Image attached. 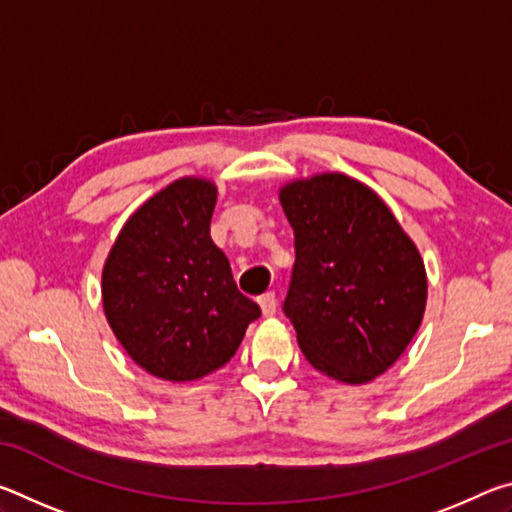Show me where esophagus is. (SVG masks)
<instances>
[{"label":"esophagus","instance_id":"esophagus-1","mask_svg":"<svg viewBox=\"0 0 512 512\" xmlns=\"http://www.w3.org/2000/svg\"><path fill=\"white\" fill-rule=\"evenodd\" d=\"M259 307H262V314L264 316H273L277 311V298L273 291L264 293V296H259Z\"/></svg>","mask_w":512,"mask_h":512}]
</instances>
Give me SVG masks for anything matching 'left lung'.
<instances>
[{
    "instance_id": "8db88e82",
    "label": "left lung",
    "mask_w": 512,
    "mask_h": 512,
    "mask_svg": "<svg viewBox=\"0 0 512 512\" xmlns=\"http://www.w3.org/2000/svg\"><path fill=\"white\" fill-rule=\"evenodd\" d=\"M296 237L284 314L307 361L368 384L400 359L427 305V273L386 203L359 180L318 173L280 189Z\"/></svg>"
}]
</instances>
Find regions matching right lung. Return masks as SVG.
Returning a JSON list of instances; mask_svg holds the SVG:
<instances>
[{
  "label": "right lung",
  "mask_w": 512,
  "mask_h": 512,
  "mask_svg": "<svg viewBox=\"0 0 512 512\" xmlns=\"http://www.w3.org/2000/svg\"><path fill=\"white\" fill-rule=\"evenodd\" d=\"M214 205L210 180H176L124 223L103 266L112 332L153 377L192 381L219 370L262 316L210 237Z\"/></svg>",
  "instance_id": "right-lung-1"
}]
</instances>
